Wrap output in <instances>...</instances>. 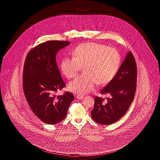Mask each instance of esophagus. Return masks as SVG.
<instances>
[{"label":"esophagus","mask_w":160,"mask_h":160,"mask_svg":"<svg viewBox=\"0 0 160 160\" xmlns=\"http://www.w3.org/2000/svg\"><path fill=\"white\" fill-rule=\"evenodd\" d=\"M76 98L77 99H82L84 98V95H77Z\"/></svg>","instance_id":"esophagus-1"}]
</instances>
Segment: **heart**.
Returning a JSON list of instances; mask_svg holds the SVG:
<instances>
[{"mask_svg": "<svg viewBox=\"0 0 160 160\" xmlns=\"http://www.w3.org/2000/svg\"><path fill=\"white\" fill-rule=\"evenodd\" d=\"M72 57L62 59L61 69L67 78H72L83 67V74L68 84L69 89L78 94L91 91L96 83H109L117 74L121 63V54L116 48L95 42L77 46L72 52Z\"/></svg>", "mask_w": 160, "mask_h": 160, "instance_id": "heart-1", "label": "heart"}]
</instances>
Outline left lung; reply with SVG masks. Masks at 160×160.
<instances>
[{"label": "left lung", "instance_id": "1", "mask_svg": "<svg viewBox=\"0 0 160 160\" xmlns=\"http://www.w3.org/2000/svg\"><path fill=\"white\" fill-rule=\"evenodd\" d=\"M137 65L129 52L114 78L102 88L101 93L110 97L107 100L95 97L92 118L101 125H110L127 113L135 95L137 84Z\"/></svg>", "mask_w": 160, "mask_h": 160}]
</instances>
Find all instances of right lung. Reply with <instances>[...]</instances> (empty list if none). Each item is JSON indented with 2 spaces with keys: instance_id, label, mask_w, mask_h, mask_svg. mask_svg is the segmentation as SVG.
Listing matches in <instances>:
<instances>
[{
  "instance_id": "obj_1",
  "label": "right lung",
  "mask_w": 160,
  "mask_h": 160,
  "mask_svg": "<svg viewBox=\"0 0 160 160\" xmlns=\"http://www.w3.org/2000/svg\"><path fill=\"white\" fill-rule=\"evenodd\" d=\"M68 41H48L27 54L23 68V89L31 110L42 122L54 125L63 121L74 100L72 93L57 92L66 86L56 63V56Z\"/></svg>"
}]
</instances>
